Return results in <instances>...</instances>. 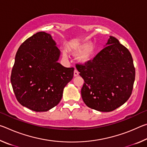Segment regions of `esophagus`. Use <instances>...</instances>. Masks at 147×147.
Instances as JSON below:
<instances>
[{
    "mask_svg": "<svg viewBox=\"0 0 147 147\" xmlns=\"http://www.w3.org/2000/svg\"><path fill=\"white\" fill-rule=\"evenodd\" d=\"M79 74V73H78V70H77L76 69H74V76H77Z\"/></svg>",
    "mask_w": 147,
    "mask_h": 147,
    "instance_id": "obj_1",
    "label": "esophagus"
}]
</instances>
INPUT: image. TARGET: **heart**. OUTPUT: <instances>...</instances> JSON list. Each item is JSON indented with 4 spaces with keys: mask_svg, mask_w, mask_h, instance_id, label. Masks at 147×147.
Listing matches in <instances>:
<instances>
[{
    "mask_svg": "<svg viewBox=\"0 0 147 147\" xmlns=\"http://www.w3.org/2000/svg\"><path fill=\"white\" fill-rule=\"evenodd\" d=\"M71 53L73 55H77L80 53L78 57V60L82 63H86L90 61L94 54V46L93 44L89 43H84L78 45L71 50ZM63 56L64 58H67V54L66 52H63Z\"/></svg>",
    "mask_w": 147,
    "mask_h": 147,
    "instance_id": "obj_1",
    "label": "heart"
}]
</instances>
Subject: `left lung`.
Masks as SVG:
<instances>
[{
  "label": "left lung",
  "mask_w": 147,
  "mask_h": 147,
  "mask_svg": "<svg viewBox=\"0 0 147 147\" xmlns=\"http://www.w3.org/2000/svg\"><path fill=\"white\" fill-rule=\"evenodd\" d=\"M106 47L93 60L76 64L84 80L82 97L89 108L103 112L115 110L128 100L136 71L128 49L109 36Z\"/></svg>",
  "instance_id": "1"
}]
</instances>
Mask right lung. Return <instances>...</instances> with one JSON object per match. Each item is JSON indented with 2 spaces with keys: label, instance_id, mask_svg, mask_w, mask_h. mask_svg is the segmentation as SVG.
<instances>
[{
  "label": "right lung",
  "instance_id": "1",
  "mask_svg": "<svg viewBox=\"0 0 147 147\" xmlns=\"http://www.w3.org/2000/svg\"><path fill=\"white\" fill-rule=\"evenodd\" d=\"M51 34L39 32L21 45L12 68L11 83L17 100L37 112L58 105L74 68L58 63L60 51Z\"/></svg>",
  "mask_w": 147,
  "mask_h": 147
}]
</instances>
